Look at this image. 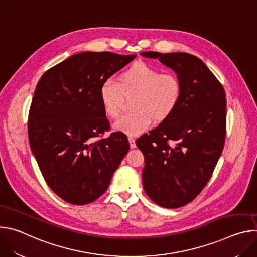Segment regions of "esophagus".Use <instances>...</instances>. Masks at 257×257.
Here are the masks:
<instances>
[{"mask_svg":"<svg viewBox=\"0 0 257 257\" xmlns=\"http://www.w3.org/2000/svg\"><path fill=\"white\" fill-rule=\"evenodd\" d=\"M128 139H129V143H130V148H131V149H134V148H136L135 139H134L133 137H131V136H130Z\"/></svg>","mask_w":257,"mask_h":257,"instance_id":"34e87169","label":"esophagus"}]
</instances>
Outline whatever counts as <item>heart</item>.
Returning a JSON list of instances; mask_svg holds the SVG:
<instances>
[{"instance_id": "obj_1", "label": "heart", "mask_w": 257, "mask_h": 257, "mask_svg": "<svg viewBox=\"0 0 257 257\" xmlns=\"http://www.w3.org/2000/svg\"><path fill=\"white\" fill-rule=\"evenodd\" d=\"M123 95L131 96L133 112L120 118L114 129L129 136L148 130L152 121L166 120L177 107L182 96V83L173 73H162L152 65L137 62L124 70L118 82L107 79L99 87V98L106 117L117 119Z\"/></svg>"}]
</instances>
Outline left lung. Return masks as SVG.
I'll use <instances>...</instances> for the list:
<instances>
[{
	"mask_svg": "<svg viewBox=\"0 0 257 257\" xmlns=\"http://www.w3.org/2000/svg\"><path fill=\"white\" fill-rule=\"evenodd\" d=\"M175 71L182 96L175 111L136 140L144 156L142 183L157 204L178 208L191 202L209 181L226 137L223 85L206 65L187 53L142 52Z\"/></svg>",
	"mask_w": 257,
	"mask_h": 257,
	"instance_id": "8db88e82",
	"label": "left lung"
}]
</instances>
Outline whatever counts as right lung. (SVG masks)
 <instances>
[{"label": "right lung", "instance_id": "obj_1", "mask_svg": "<svg viewBox=\"0 0 257 257\" xmlns=\"http://www.w3.org/2000/svg\"><path fill=\"white\" fill-rule=\"evenodd\" d=\"M135 58L75 54L49 69L36 85L28 117L30 149L47 184L66 202L83 205L101 196L129 151L122 132L93 138L109 130L101 83Z\"/></svg>", "mask_w": 257, "mask_h": 257}]
</instances>
